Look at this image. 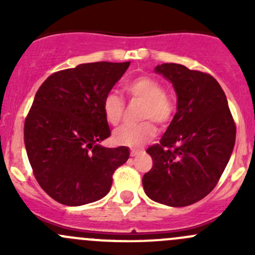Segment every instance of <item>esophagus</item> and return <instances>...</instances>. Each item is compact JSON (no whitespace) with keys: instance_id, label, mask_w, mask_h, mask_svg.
I'll return each mask as SVG.
<instances>
[{"instance_id":"esophagus-1","label":"esophagus","mask_w":255,"mask_h":255,"mask_svg":"<svg viewBox=\"0 0 255 255\" xmlns=\"http://www.w3.org/2000/svg\"><path fill=\"white\" fill-rule=\"evenodd\" d=\"M139 154H142V151H139V150H132V151H130V155H132V156H137V155H139Z\"/></svg>"}]
</instances>
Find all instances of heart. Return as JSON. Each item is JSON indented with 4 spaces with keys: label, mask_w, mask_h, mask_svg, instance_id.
Wrapping results in <instances>:
<instances>
[{
    "label": "heart",
    "mask_w": 255,
    "mask_h": 255,
    "mask_svg": "<svg viewBox=\"0 0 255 255\" xmlns=\"http://www.w3.org/2000/svg\"><path fill=\"white\" fill-rule=\"evenodd\" d=\"M125 92L132 100L143 102L140 110L142 120H153L160 126H165L171 120L174 113V101L164 92L160 81L150 76H139L125 85ZM125 104L115 92H110L102 101V112L105 120L112 126H117L122 120ZM156 128L150 121H144L137 126H122L113 133V140L120 145L139 148L143 144L153 139Z\"/></svg>",
    "instance_id": "b5f03b06"
}]
</instances>
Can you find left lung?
Segmentation results:
<instances>
[{"mask_svg":"<svg viewBox=\"0 0 255 255\" xmlns=\"http://www.w3.org/2000/svg\"><path fill=\"white\" fill-rule=\"evenodd\" d=\"M173 84L176 113L160 144L148 148L153 168L144 174L146 196L184 207L207 196L225 171L236 142L227 97L215 78L180 64L154 69Z\"/></svg>","mask_w":255,"mask_h":255,"instance_id":"obj_1","label":"left lung"}]
</instances>
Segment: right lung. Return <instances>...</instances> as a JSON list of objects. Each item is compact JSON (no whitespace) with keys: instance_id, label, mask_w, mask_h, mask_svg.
I'll return each instance as SVG.
<instances>
[{"instance_id":"add662e5","label":"right lung","mask_w":255,"mask_h":255,"mask_svg":"<svg viewBox=\"0 0 255 255\" xmlns=\"http://www.w3.org/2000/svg\"><path fill=\"white\" fill-rule=\"evenodd\" d=\"M129 64H80L49 76L35 94L24 123L25 150L38 184L55 201L81 206L101 200L129 158L127 146L100 144L111 135L102 101Z\"/></svg>"}]
</instances>
